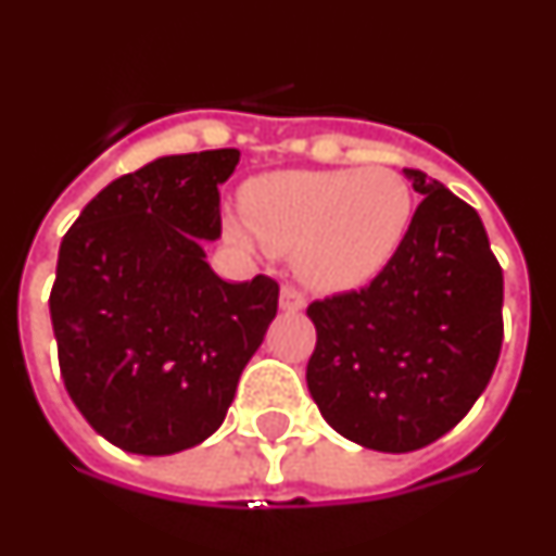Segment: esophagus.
Returning <instances> with one entry per match:
<instances>
[{"mask_svg": "<svg viewBox=\"0 0 556 556\" xmlns=\"http://www.w3.org/2000/svg\"><path fill=\"white\" fill-rule=\"evenodd\" d=\"M281 308L283 312H303V308H306V294L303 292H298V289L294 287H283L281 289Z\"/></svg>", "mask_w": 556, "mask_h": 556, "instance_id": "obj_1", "label": "esophagus"}]
</instances>
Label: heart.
Instances as JSON below:
<instances>
[{"label": "heart", "mask_w": 556, "mask_h": 556, "mask_svg": "<svg viewBox=\"0 0 556 556\" xmlns=\"http://www.w3.org/2000/svg\"><path fill=\"white\" fill-rule=\"evenodd\" d=\"M415 191L392 166L283 169L244 186L239 242L292 250L303 281L353 289L372 281L401 250L415 219Z\"/></svg>", "instance_id": "heart-1"}]
</instances>
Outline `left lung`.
Wrapping results in <instances>:
<instances>
[{
  "label": "left lung",
  "instance_id": "8db88e82",
  "mask_svg": "<svg viewBox=\"0 0 556 556\" xmlns=\"http://www.w3.org/2000/svg\"><path fill=\"white\" fill-rule=\"evenodd\" d=\"M404 175L424 203L395 258L370 287L306 308L314 404L333 431L384 454L448 434L490 384L504 339V275L481 217L426 172Z\"/></svg>",
  "mask_w": 556,
  "mask_h": 556
}]
</instances>
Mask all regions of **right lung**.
<instances>
[{
    "label": "right lung",
    "instance_id": "right-lung-1",
    "mask_svg": "<svg viewBox=\"0 0 556 556\" xmlns=\"http://www.w3.org/2000/svg\"><path fill=\"white\" fill-rule=\"evenodd\" d=\"M239 150L164 155L122 175L63 236L49 314L68 397L116 448L166 456L223 426L278 312L267 275L205 262Z\"/></svg>",
    "mask_w": 556,
    "mask_h": 556
}]
</instances>
